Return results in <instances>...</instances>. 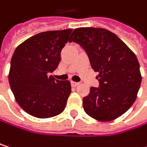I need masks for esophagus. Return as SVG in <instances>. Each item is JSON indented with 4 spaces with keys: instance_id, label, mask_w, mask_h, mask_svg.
Returning a JSON list of instances; mask_svg holds the SVG:
<instances>
[{
    "instance_id": "1",
    "label": "esophagus",
    "mask_w": 147,
    "mask_h": 147,
    "mask_svg": "<svg viewBox=\"0 0 147 147\" xmlns=\"http://www.w3.org/2000/svg\"><path fill=\"white\" fill-rule=\"evenodd\" d=\"M71 86H72V87H76V86H78V85L80 84L79 82H73V81H71Z\"/></svg>"
}]
</instances>
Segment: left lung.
<instances>
[{
    "mask_svg": "<svg viewBox=\"0 0 147 147\" xmlns=\"http://www.w3.org/2000/svg\"><path fill=\"white\" fill-rule=\"evenodd\" d=\"M69 42L86 51L92 68L99 72L100 87H92L82 100L85 112L100 122L122 116L135 101L141 83L135 54L117 35L102 28H77Z\"/></svg>",
    "mask_w": 147,
    "mask_h": 147,
    "instance_id": "left-lung-1",
    "label": "left lung"
}]
</instances>
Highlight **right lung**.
Wrapping results in <instances>:
<instances>
[{
  "instance_id": "add662e5",
  "label": "right lung",
  "mask_w": 147,
  "mask_h": 147,
  "mask_svg": "<svg viewBox=\"0 0 147 147\" xmlns=\"http://www.w3.org/2000/svg\"><path fill=\"white\" fill-rule=\"evenodd\" d=\"M72 30L36 34L15 49L8 75L15 100L28 114L48 118L60 114L71 93V82L55 80L53 72L60 62V52Z\"/></svg>"
}]
</instances>
